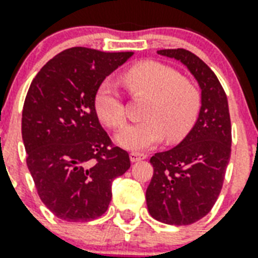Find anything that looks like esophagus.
<instances>
[{
    "label": "esophagus",
    "mask_w": 258,
    "mask_h": 258,
    "mask_svg": "<svg viewBox=\"0 0 258 258\" xmlns=\"http://www.w3.org/2000/svg\"><path fill=\"white\" fill-rule=\"evenodd\" d=\"M145 158H146V155L139 154V153H131V154H130V161H131V162H138V161L145 160Z\"/></svg>",
    "instance_id": "34e87169"
}]
</instances>
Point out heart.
<instances>
[{
    "label": "heart",
    "mask_w": 258,
    "mask_h": 258,
    "mask_svg": "<svg viewBox=\"0 0 258 258\" xmlns=\"http://www.w3.org/2000/svg\"><path fill=\"white\" fill-rule=\"evenodd\" d=\"M121 80L133 93L150 96L145 120L125 125L116 134L115 142L125 150H146L162 141L177 142L194 127L200 112V93L188 80L173 68L145 60L125 70ZM94 109L98 119L111 128H119L125 121L123 98L109 80L100 84L94 94Z\"/></svg>",
    "instance_id": "heart-1"
}]
</instances>
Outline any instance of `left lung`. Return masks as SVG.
Here are the masks:
<instances>
[{
  "label": "left lung",
  "instance_id": "left-lung-1",
  "mask_svg": "<svg viewBox=\"0 0 258 258\" xmlns=\"http://www.w3.org/2000/svg\"><path fill=\"white\" fill-rule=\"evenodd\" d=\"M157 54L185 66L202 90L198 120L170 150L155 153L146 190L147 210L166 225H192L211 211L221 194L231 153L229 104L221 82L203 60L184 48Z\"/></svg>",
  "mask_w": 258,
  "mask_h": 258
}]
</instances>
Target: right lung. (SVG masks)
Instances as JSON below:
<instances>
[{
  "mask_svg": "<svg viewBox=\"0 0 258 258\" xmlns=\"http://www.w3.org/2000/svg\"><path fill=\"white\" fill-rule=\"evenodd\" d=\"M134 52L73 47L48 60L25 97L21 134L39 198L55 216L89 222L108 210L111 185L128 153L112 146L94 109V94Z\"/></svg>",
  "mask_w": 258,
  "mask_h": 258,
  "instance_id": "add662e5",
  "label": "right lung"
}]
</instances>
